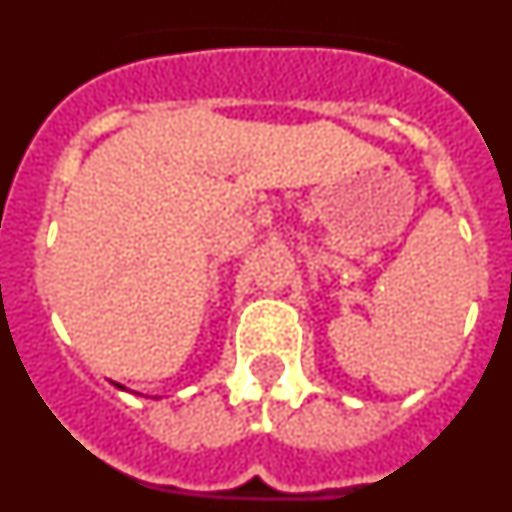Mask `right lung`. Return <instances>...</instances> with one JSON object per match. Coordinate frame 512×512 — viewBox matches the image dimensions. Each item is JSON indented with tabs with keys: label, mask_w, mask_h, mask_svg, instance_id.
Returning a JSON list of instances; mask_svg holds the SVG:
<instances>
[{
	"label": "right lung",
	"mask_w": 512,
	"mask_h": 512,
	"mask_svg": "<svg viewBox=\"0 0 512 512\" xmlns=\"http://www.w3.org/2000/svg\"><path fill=\"white\" fill-rule=\"evenodd\" d=\"M117 387H120V384H117Z\"/></svg>",
	"instance_id": "obj_1"
}]
</instances>
